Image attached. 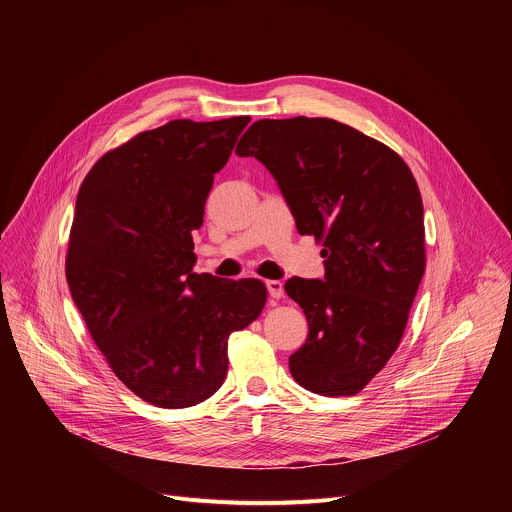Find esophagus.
Here are the masks:
<instances>
[{"mask_svg":"<svg viewBox=\"0 0 512 512\" xmlns=\"http://www.w3.org/2000/svg\"><path fill=\"white\" fill-rule=\"evenodd\" d=\"M265 285H267V291H269V296H271L273 300H279V298L283 296V283H281V281H277V279H267Z\"/></svg>","mask_w":512,"mask_h":512,"instance_id":"esophagus-1","label":"esophagus"}]
</instances>
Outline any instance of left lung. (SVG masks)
<instances>
[{"instance_id": "left-lung-1", "label": "left lung", "mask_w": 512, "mask_h": 512, "mask_svg": "<svg viewBox=\"0 0 512 512\" xmlns=\"http://www.w3.org/2000/svg\"><path fill=\"white\" fill-rule=\"evenodd\" d=\"M235 152L269 170L298 233L324 245V279L285 281L310 326L291 377L318 395H356L397 350L425 271L417 182L385 143L326 117L259 119Z\"/></svg>"}]
</instances>
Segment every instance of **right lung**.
Returning a JSON list of instances; mask_svg holds the SVG:
<instances>
[{
    "mask_svg": "<svg viewBox=\"0 0 512 512\" xmlns=\"http://www.w3.org/2000/svg\"><path fill=\"white\" fill-rule=\"evenodd\" d=\"M251 117L174 119L107 152L77 196L66 281L117 379L164 409L221 389L229 336L261 314L259 279L194 273L214 174Z\"/></svg>",
    "mask_w": 512,
    "mask_h": 512,
    "instance_id": "obj_1",
    "label": "right lung"
}]
</instances>
